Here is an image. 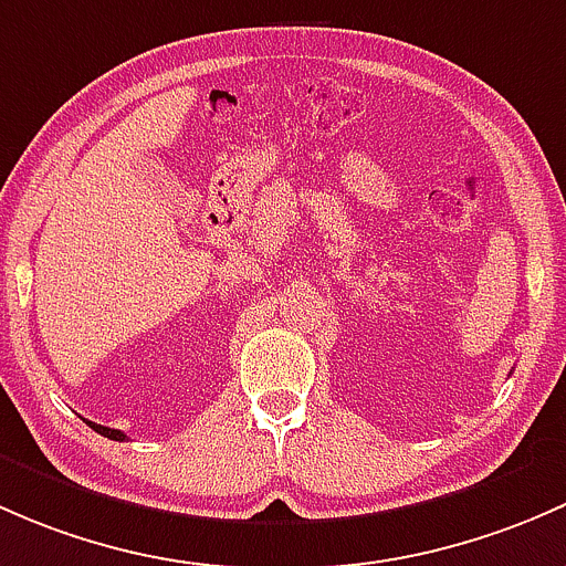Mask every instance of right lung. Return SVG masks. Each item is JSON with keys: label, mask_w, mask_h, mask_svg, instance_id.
<instances>
[{"label": "right lung", "mask_w": 566, "mask_h": 566, "mask_svg": "<svg viewBox=\"0 0 566 566\" xmlns=\"http://www.w3.org/2000/svg\"><path fill=\"white\" fill-rule=\"evenodd\" d=\"M90 428H92V430H95V433L106 436V439H114V441H125V433H122V430L106 428V424H97V422H90Z\"/></svg>", "instance_id": "right-lung-1"}]
</instances>
